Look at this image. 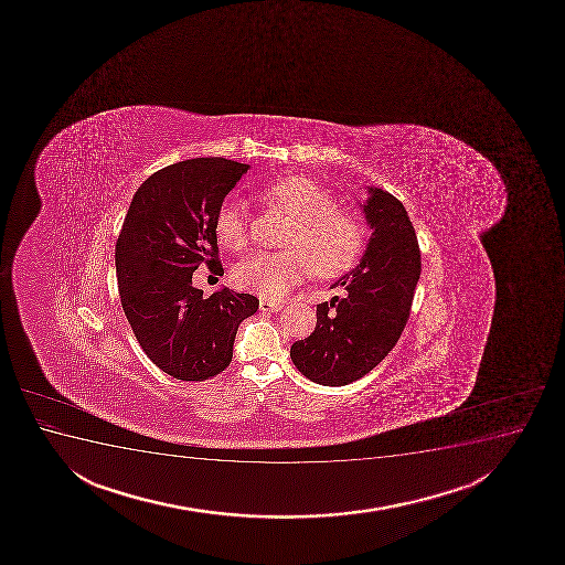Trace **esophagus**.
Returning <instances> with one entry per match:
<instances>
[{"instance_id": "esophagus-1", "label": "esophagus", "mask_w": 565, "mask_h": 565, "mask_svg": "<svg viewBox=\"0 0 565 565\" xmlns=\"http://www.w3.org/2000/svg\"><path fill=\"white\" fill-rule=\"evenodd\" d=\"M259 308L263 312H278V310L284 308V305L281 302H274V300L260 299Z\"/></svg>"}]
</instances>
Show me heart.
<instances>
[{
	"mask_svg": "<svg viewBox=\"0 0 565 565\" xmlns=\"http://www.w3.org/2000/svg\"><path fill=\"white\" fill-rule=\"evenodd\" d=\"M266 206L291 217L279 253H255L234 268V284L263 299L278 300L291 287L310 278H339L358 265L365 252V226L355 213L337 206L332 194L306 178L284 175L259 191ZM213 231L231 252L247 247L244 206L226 200L217 210Z\"/></svg>",
	"mask_w": 565,
	"mask_h": 565,
	"instance_id": "obj_1",
	"label": "heart"
}]
</instances>
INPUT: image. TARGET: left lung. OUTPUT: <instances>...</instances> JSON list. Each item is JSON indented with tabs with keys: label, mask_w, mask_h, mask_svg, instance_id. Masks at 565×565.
Wrapping results in <instances>:
<instances>
[{
	"label": "left lung",
	"mask_w": 565,
	"mask_h": 565,
	"mask_svg": "<svg viewBox=\"0 0 565 565\" xmlns=\"http://www.w3.org/2000/svg\"><path fill=\"white\" fill-rule=\"evenodd\" d=\"M363 212L372 228L365 257L334 284L345 297L318 305L312 334L291 345L300 374L321 385L363 379L392 352L411 318L422 273L416 231L405 206L382 189H369Z\"/></svg>",
	"instance_id": "left-lung-1"
}]
</instances>
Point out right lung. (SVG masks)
<instances>
[{
	"instance_id": "right-lung-1",
	"label": "right lung",
	"mask_w": 565,
	"mask_h": 565,
	"mask_svg": "<svg viewBox=\"0 0 565 565\" xmlns=\"http://www.w3.org/2000/svg\"><path fill=\"white\" fill-rule=\"evenodd\" d=\"M247 168L215 157L154 172L134 194L115 246L120 305L141 350L183 382L225 371L239 323L259 308L247 292L225 287L206 299L193 286L202 263L223 276L213 221Z\"/></svg>"
}]
</instances>
